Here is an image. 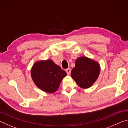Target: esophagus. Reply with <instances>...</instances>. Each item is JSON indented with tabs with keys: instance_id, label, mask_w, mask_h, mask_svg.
<instances>
[{
	"instance_id": "esophagus-1",
	"label": "esophagus",
	"mask_w": 128,
	"mask_h": 128,
	"mask_svg": "<svg viewBox=\"0 0 128 128\" xmlns=\"http://www.w3.org/2000/svg\"><path fill=\"white\" fill-rule=\"evenodd\" d=\"M66 72L67 73V74L69 75L70 74V72H71V69L70 68H68L66 69Z\"/></svg>"
}]
</instances>
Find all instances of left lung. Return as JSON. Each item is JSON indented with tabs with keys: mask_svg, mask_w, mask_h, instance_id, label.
I'll list each match as a JSON object with an SVG mask.
<instances>
[{
	"mask_svg": "<svg viewBox=\"0 0 128 128\" xmlns=\"http://www.w3.org/2000/svg\"><path fill=\"white\" fill-rule=\"evenodd\" d=\"M99 73L100 66L98 62L83 56L76 60L71 76L80 88H87L91 87L97 80Z\"/></svg>",
	"mask_w": 128,
	"mask_h": 128,
	"instance_id": "8db88e82",
	"label": "left lung"
}]
</instances>
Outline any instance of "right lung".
Listing matches in <instances>:
<instances>
[{
  "label": "right lung",
  "mask_w": 128,
  "mask_h": 128,
  "mask_svg": "<svg viewBox=\"0 0 128 128\" xmlns=\"http://www.w3.org/2000/svg\"><path fill=\"white\" fill-rule=\"evenodd\" d=\"M31 76L37 87L45 92L53 93L59 88L66 73L52 60H47L36 62L32 69Z\"/></svg>",
  "instance_id": "right-lung-1"
}]
</instances>
